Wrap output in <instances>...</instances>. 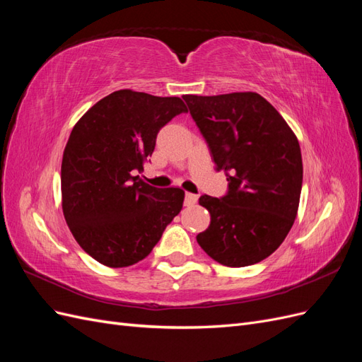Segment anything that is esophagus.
Wrapping results in <instances>:
<instances>
[{
  "label": "esophagus",
  "instance_id": "1",
  "mask_svg": "<svg viewBox=\"0 0 362 362\" xmlns=\"http://www.w3.org/2000/svg\"><path fill=\"white\" fill-rule=\"evenodd\" d=\"M198 198H199V196L194 194V193H185V204H187V205L196 204V202H198Z\"/></svg>",
  "mask_w": 362,
  "mask_h": 362
}]
</instances>
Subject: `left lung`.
Listing matches in <instances>:
<instances>
[{
	"instance_id": "obj_1",
	"label": "left lung",
	"mask_w": 362,
	"mask_h": 362,
	"mask_svg": "<svg viewBox=\"0 0 362 362\" xmlns=\"http://www.w3.org/2000/svg\"><path fill=\"white\" fill-rule=\"evenodd\" d=\"M228 192L204 194L211 216L196 235L214 261L228 267L257 264L272 255L298 214L303 166L299 141L284 117L255 92L184 95Z\"/></svg>"
}]
</instances>
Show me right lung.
<instances>
[{
  "label": "right lung",
  "instance_id": "add662e5",
  "mask_svg": "<svg viewBox=\"0 0 362 362\" xmlns=\"http://www.w3.org/2000/svg\"><path fill=\"white\" fill-rule=\"evenodd\" d=\"M187 107L177 96L117 90L76 122L63 152L62 206L84 252L108 267L151 254L180 214L184 192L133 177L152 156L158 131Z\"/></svg>",
  "mask_w": 362,
  "mask_h": 362
}]
</instances>
